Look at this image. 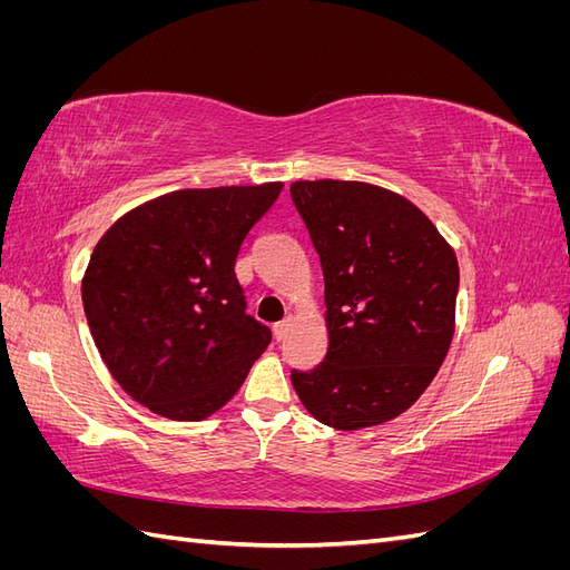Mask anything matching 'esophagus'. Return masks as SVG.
<instances>
[{
  "label": "esophagus",
  "instance_id": "obj_1",
  "mask_svg": "<svg viewBox=\"0 0 570 570\" xmlns=\"http://www.w3.org/2000/svg\"><path fill=\"white\" fill-rule=\"evenodd\" d=\"M289 327H292V318L287 316V318H283L281 323H275L273 325V335H275V340H285L287 337V333H289Z\"/></svg>",
  "mask_w": 570,
  "mask_h": 570
}]
</instances>
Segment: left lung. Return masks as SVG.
<instances>
[{
    "mask_svg": "<svg viewBox=\"0 0 570 570\" xmlns=\"http://www.w3.org/2000/svg\"><path fill=\"white\" fill-rule=\"evenodd\" d=\"M292 202L325 281L327 354L292 385L337 430L385 423L433 383L454 335L459 264L430 218L368 183L299 180Z\"/></svg>",
    "mask_w": 570,
    "mask_h": 570,
    "instance_id": "obj_1",
    "label": "left lung"
}]
</instances>
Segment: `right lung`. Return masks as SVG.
Masks as SVG:
<instances>
[{
	"label": "right lung",
	"instance_id": "right-lung-1",
	"mask_svg": "<svg viewBox=\"0 0 570 570\" xmlns=\"http://www.w3.org/2000/svg\"><path fill=\"white\" fill-rule=\"evenodd\" d=\"M283 183L180 189L99 239L82 306L114 381L170 421H202L245 383L271 331L247 314L235 258Z\"/></svg>",
	"mask_w": 570,
	"mask_h": 570
}]
</instances>
